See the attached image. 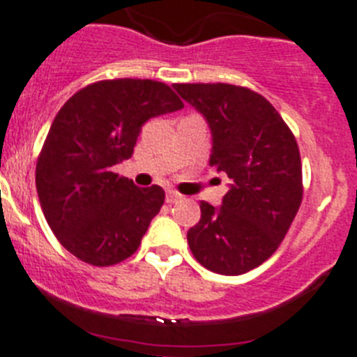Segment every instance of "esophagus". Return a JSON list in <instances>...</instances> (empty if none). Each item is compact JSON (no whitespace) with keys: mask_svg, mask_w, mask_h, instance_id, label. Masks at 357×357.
Masks as SVG:
<instances>
[{"mask_svg":"<svg viewBox=\"0 0 357 357\" xmlns=\"http://www.w3.org/2000/svg\"><path fill=\"white\" fill-rule=\"evenodd\" d=\"M181 194H178L176 190H167V203H178L181 201Z\"/></svg>","mask_w":357,"mask_h":357,"instance_id":"esophagus-1","label":"esophagus"}]
</instances>
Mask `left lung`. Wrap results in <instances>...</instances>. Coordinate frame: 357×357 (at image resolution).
Listing matches in <instances>:
<instances>
[{
    "instance_id": "8db88e82",
    "label": "left lung",
    "mask_w": 357,
    "mask_h": 357,
    "mask_svg": "<svg viewBox=\"0 0 357 357\" xmlns=\"http://www.w3.org/2000/svg\"><path fill=\"white\" fill-rule=\"evenodd\" d=\"M212 131L210 165L230 178L219 208L201 201L187 234L192 255L219 275H243L286 237L303 196L294 135L262 95L234 84H174Z\"/></svg>"
}]
</instances>
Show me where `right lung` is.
<instances>
[{"instance_id":"add662e5","label":"right lung","mask_w":357,"mask_h":357,"mask_svg":"<svg viewBox=\"0 0 357 357\" xmlns=\"http://www.w3.org/2000/svg\"><path fill=\"white\" fill-rule=\"evenodd\" d=\"M181 107L170 86L151 79L98 80L61 107L37 158L36 187L71 255L105 268L138 250L165 192L136 187L113 167L132 156L149 119Z\"/></svg>"}]
</instances>
